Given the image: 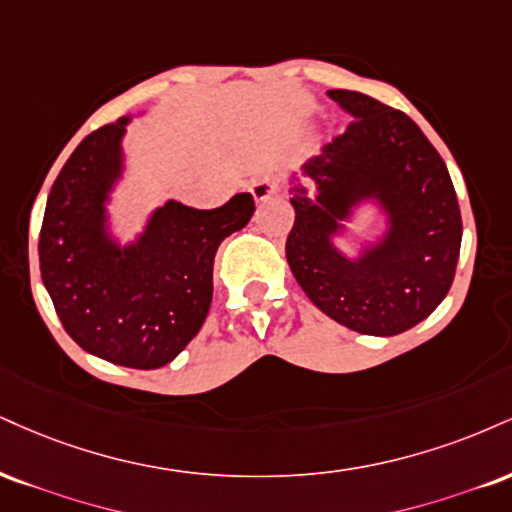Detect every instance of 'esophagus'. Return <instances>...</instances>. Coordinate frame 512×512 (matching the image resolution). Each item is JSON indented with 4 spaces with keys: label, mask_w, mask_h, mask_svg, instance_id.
Listing matches in <instances>:
<instances>
[{
    "label": "esophagus",
    "mask_w": 512,
    "mask_h": 512,
    "mask_svg": "<svg viewBox=\"0 0 512 512\" xmlns=\"http://www.w3.org/2000/svg\"><path fill=\"white\" fill-rule=\"evenodd\" d=\"M276 190H279V181L269 174L255 178V181L250 183V193H252V197H255V202L269 200V197L276 195Z\"/></svg>",
    "instance_id": "34e87169"
}]
</instances>
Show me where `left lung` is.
<instances>
[{"label":"left lung","mask_w":512,"mask_h":512,"mask_svg":"<svg viewBox=\"0 0 512 512\" xmlns=\"http://www.w3.org/2000/svg\"><path fill=\"white\" fill-rule=\"evenodd\" d=\"M353 116L346 133L303 166L288 190L295 209L286 260L307 298L334 322L367 336H396L446 298L463 240L446 164L408 114L355 90H329ZM390 214L382 243L357 261L330 238L362 199Z\"/></svg>","instance_id":"1"}]
</instances>
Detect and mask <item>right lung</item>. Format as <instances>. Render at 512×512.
<instances>
[{
  "label": "right lung",
  "mask_w": 512,
  "mask_h": 512,
  "mask_svg": "<svg viewBox=\"0 0 512 512\" xmlns=\"http://www.w3.org/2000/svg\"><path fill=\"white\" fill-rule=\"evenodd\" d=\"M128 116L92 131L61 166L40 229V274L66 334L90 355L133 369L164 367L193 341L212 305L221 240L255 212L250 193L217 209L169 200L143 236L119 245L107 207L123 169Z\"/></svg>",
  "instance_id": "1"
}]
</instances>
